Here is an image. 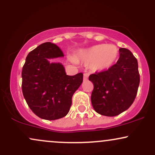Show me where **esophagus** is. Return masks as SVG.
I'll return each mask as SVG.
<instances>
[{
  "label": "esophagus",
  "mask_w": 155,
  "mask_h": 155,
  "mask_svg": "<svg viewBox=\"0 0 155 155\" xmlns=\"http://www.w3.org/2000/svg\"><path fill=\"white\" fill-rule=\"evenodd\" d=\"M89 74H84V80H87L88 79Z\"/></svg>",
  "instance_id": "esophagus-1"
}]
</instances>
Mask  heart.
Segmentation results:
<instances>
[{
    "mask_svg": "<svg viewBox=\"0 0 155 155\" xmlns=\"http://www.w3.org/2000/svg\"><path fill=\"white\" fill-rule=\"evenodd\" d=\"M119 49L116 46L99 44L82 50L79 58L86 64L91 65L95 71H103L109 69L118 59Z\"/></svg>",
    "mask_w": 155,
    "mask_h": 155,
    "instance_id": "1",
    "label": "heart"
}]
</instances>
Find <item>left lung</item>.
Returning a JSON list of instances; mask_svg holds the SVG:
<instances>
[{
	"instance_id": "1",
	"label": "left lung",
	"mask_w": 155,
	"mask_h": 155,
	"mask_svg": "<svg viewBox=\"0 0 155 155\" xmlns=\"http://www.w3.org/2000/svg\"><path fill=\"white\" fill-rule=\"evenodd\" d=\"M93 83L92 107L97 113L117 116L126 111L136 98L140 83L137 59L129 49H120V58L106 71L89 76Z\"/></svg>"
}]
</instances>
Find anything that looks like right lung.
Listing matches in <instances>:
<instances>
[{
	"mask_svg": "<svg viewBox=\"0 0 155 155\" xmlns=\"http://www.w3.org/2000/svg\"><path fill=\"white\" fill-rule=\"evenodd\" d=\"M63 56L56 44L46 42L29 52L23 65V95L32 111L44 120H54L66 116L72 96L83 81L82 73L66 75L61 63L48 60Z\"/></svg>",
	"mask_w": 155,
	"mask_h": 155,
	"instance_id": "1",
	"label": "right lung"
}]
</instances>
